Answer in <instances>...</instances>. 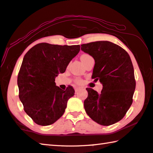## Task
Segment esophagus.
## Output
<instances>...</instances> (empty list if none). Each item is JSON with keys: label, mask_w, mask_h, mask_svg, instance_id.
<instances>
[{"label": "esophagus", "mask_w": 153, "mask_h": 153, "mask_svg": "<svg viewBox=\"0 0 153 153\" xmlns=\"http://www.w3.org/2000/svg\"><path fill=\"white\" fill-rule=\"evenodd\" d=\"M80 89V88H75V91H76V93H77Z\"/></svg>", "instance_id": "34e87169"}]
</instances>
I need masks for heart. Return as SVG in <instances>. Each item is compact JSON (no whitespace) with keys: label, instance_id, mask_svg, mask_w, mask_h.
<instances>
[{"label":"heart","instance_id":"1","mask_svg":"<svg viewBox=\"0 0 153 153\" xmlns=\"http://www.w3.org/2000/svg\"><path fill=\"white\" fill-rule=\"evenodd\" d=\"M89 57H90V56L88 55V54H83L81 56V60H82V62H83L85 60V59H86L88 58H89ZM77 82L78 83H80L81 82H82V81H81L80 79H77Z\"/></svg>","mask_w":153,"mask_h":153}]
</instances>
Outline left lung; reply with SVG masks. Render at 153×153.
<instances>
[{"label": "left lung", "instance_id": "obj_1", "mask_svg": "<svg viewBox=\"0 0 153 153\" xmlns=\"http://www.w3.org/2000/svg\"><path fill=\"white\" fill-rule=\"evenodd\" d=\"M95 59L92 78L103 85L100 94L86 88L87 114L98 124L109 126L124 117L133 103L135 89L134 69L129 55L118 45L98 41L81 45Z\"/></svg>", "mask_w": 153, "mask_h": 153}]
</instances>
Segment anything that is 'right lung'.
<instances>
[{
	"instance_id": "right-lung-1",
	"label": "right lung",
	"mask_w": 153,
	"mask_h": 153,
	"mask_svg": "<svg viewBox=\"0 0 153 153\" xmlns=\"http://www.w3.org/2000/svg\"><path fill=\"white\" fill-rule=\"evenodd\" d=\"M80 50L79 45L59 46L38 44L27 52L18 76L19 98L24 110L36 123L47 126L64 114L72 87L65 91L56 85L55 78Z\"/></svg>"
}]
</instances>
